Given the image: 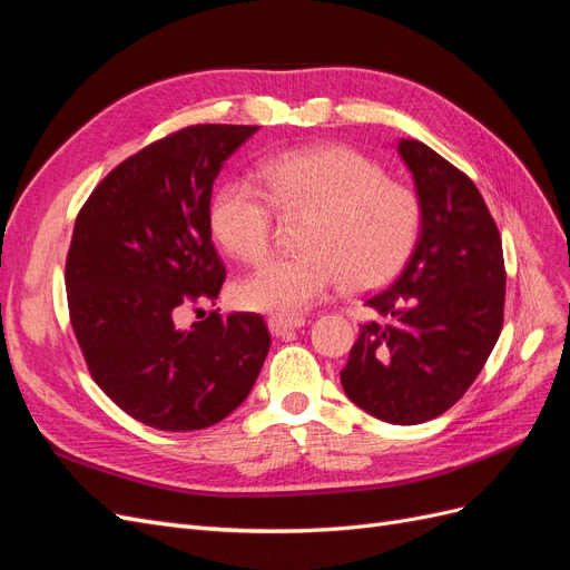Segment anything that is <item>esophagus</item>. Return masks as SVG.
I'll return each instance as SVG.
<instances>
[{"label":"esophagus","mask_w":570,"mask_h":570,"mask_svg":"<svg viewBox=\"0 0 570 570\" xmlns=\"http://www.w3.org/2000/svg\"><path fill=\"white\" fill-rule=\"evenodd\" d=\"M304 325V318H285V316H271L268 318V331L275 335V337H285L287 333L297 331V327Z\"/></svg>","instance_id":"obj_1"}]
</instances>
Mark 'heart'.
Segmentation results:
<instances>
[{
  "mask_svg": "<svg viewBox=\"0 0 570 570\" xmlns=\"http://www.w3.org/2000/svg\"><path fill=\"white\" fill-rule=\"evenodd\" d=\"M264 187L233 178L214 195L209 223L218 243L245 264L268 254L273 206L306 214L297 247L235 287L252 312L297 316L344 285L364 292L394 278L421 235V202L411 187L347 147L287 149L262 164Z\"/></svg>",
  "mask_w": 570,
  "mask_h": 570,
  "instance_id": "b5f03b06",
  "label": "heart"
}]
</instances>
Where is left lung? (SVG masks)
Returning a JSON list of instances; mask_svg holds the SVG:
<instances>
[{"label": "left lung", "mask_w": 570, "mask_h": 570, "mask_svg": "<svg viewBox=\"0 0 570 570\" xmlns=\"http://www.w3.org/2000/svg\"><path fill=\"white\" fill-rule=\"evenodd\" d=\"M421 202V235L402 275L366 302L344 394L371 416L416 425L454 406L504 323V252L473 180L419 140L396 145Z\"/></svg>", "instance_id": "left-lung-1"}]
</instances>
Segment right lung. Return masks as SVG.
Here are the masks:
<instances>
[{
    "label": "right lung",
    "instance_id": "1",
    "mask_svg": "<svg viewBox=\"0 0 570 570\" xmlns=\"http://www.w3.org/2000/svg\"><path fill=\"white\" fill-rule=\"evenodd\" d=\"M256 130L202 124L166 135L118 164L76 218L66 256L76 340L101 392L149 428L185 433L223 421L266 361L258 314L212 312L178 325L183 308L218 299L226 281L212 189Z\"/></svg>",
    "mask_w": 570,
    "mask_h": 570
}]
</instances>
